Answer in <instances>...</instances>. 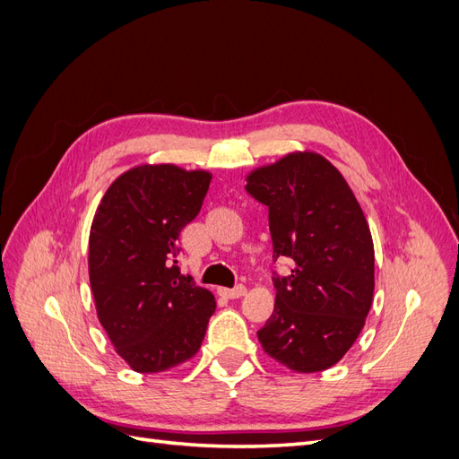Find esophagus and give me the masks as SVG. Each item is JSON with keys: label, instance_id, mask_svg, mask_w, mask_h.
I'll list each match as a JSON object with an SVG mask.
<instances>
[{"label": "esophagus", "instance_id": "obj_1", "mask_svg": "<svg viewBox=\"0 0 459 459\" xmlns=\"http://www.w3.org/2000/svg\"><path fill=\"white\" fill-rule=\"evenodd\" d=\"M245 293H247L245 285H238L233 289H220V295L226 297V299H241Z\"/></svg>", "mask_w": 459, "mask_h": 459}]
</instances>
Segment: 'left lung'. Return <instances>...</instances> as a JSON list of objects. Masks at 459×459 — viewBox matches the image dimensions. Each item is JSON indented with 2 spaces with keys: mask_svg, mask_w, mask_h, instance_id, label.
<instances>
[{
  "mask_svg": "<svg viewBox=\"0 0 459 459\" xmlns=\"http://www.w3.org/2000/svg\"><path fill=\"white\" fill-rule=\"evenodd\" d=\"M245 179L268 206L273 260H295L289 277L273 280V314L258 341L290 371H324L351 351L373 302L375 253L362 206L335 166L308 149Z\"/></svg>",
  "mask_w": 459,
  "mask_h": 459,
  "instance_id": "8db88e82",
  "label": "left lung"
}]
</instances>
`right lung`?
Segmentation results:
<instances>
[{"label":"right lung","mask_w":459,"mask_h":459,"mask_svg":"<svg viewBox=\"0 0 459 459\" xmlns=\"http://www.w3.org/2000/svg\"><path fill=\"white\" fill-rule=\"evenodd\" d=\"M208 170L137 164L108 186L90 230L88 272L97 317L137 373L187 362L216 310L211 290L179 273L176 241L201 211Z\"/></svg>","instance_id":"obj_1"}]
</instances>
